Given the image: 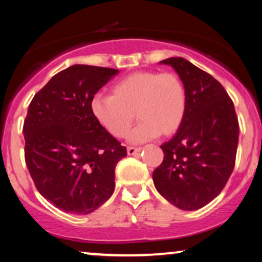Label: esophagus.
Returning a JSON list of instances; mask_svg holds the SVG:
<instances>
[{
	"mask_svg": "<svg viewBox=\"0 0 262 262\" xmlns=\"http://www.w3.org/2000/svg\"><path fill=\"white\" fill-rule=\"evenodd\" d=\"M141 148H134V146H128L127 148V155H136V154L141 152Z\"/></svg>",
	"mask_w": 262,
	"mask_h": 262,
	"instance_id": "obj_1",
	"label": "esophagus"
}]
</instances>
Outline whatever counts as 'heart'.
Wrapping results in <instances>:
<instances>
[{"label": "heart", "mask_w": 262, "mask_h": 262, "mask_svg": "<svg viewBox=\"0 0 262 262\" xmlns=\"http://www.w3.org/2000/svg\"><path fill=\"white\" fill-rule=\"evenodd\" d=\"M111 93L95 95L91 108L98 123L116 138L127 135L135 113L141 120L128 135L135 144L174 134L185 118L186 89L174 73L136 71L116 82Z\"/></svg>", "instance_id": "1"}]
</instances>
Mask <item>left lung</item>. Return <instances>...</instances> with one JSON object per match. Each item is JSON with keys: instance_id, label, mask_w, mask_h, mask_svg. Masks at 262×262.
<instances>
[{"instance_id": "left-lung-1", "label": "left lung", "mask_w": 262, "mask_h": 262, "mask_svg": "<svg viewBox=\"0 0 262 262\" xmlns=\"http://www.w3.org/2000/svg\"><path fill=\"white\" fill-rule=\"evenodd\" d=\"M177 71L186 89L182 123L163 143V162L152 173L157 192L185 211L216 198L230 178L238 144V121L228 93L216 78L181 57L161 60Z\"/></svg>"}]
</instances>
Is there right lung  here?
<instances>
[{
    "label": "right lung",
    "mask_w": 262,
    "mask_h": 262,
    "mask_svg": "<svg viewBox=\"0 0 262 262\" xmlns=\"http://www.w3.org/2000/svg\"><path fill=\"white\" fill-rule=\"evenodd\" d=\"M119 73L75 64L34 95L24 124L25 159L39 193L58 209L88 214L110 199L126 148L93 116L94 95Z\"/></svg>",
    "instance_id": "obj_1"
}]
</instances>
